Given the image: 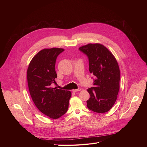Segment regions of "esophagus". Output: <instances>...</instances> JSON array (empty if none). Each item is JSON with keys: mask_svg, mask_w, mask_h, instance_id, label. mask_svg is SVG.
I'll return each instance as SVG.
<instances>
[{"mask_svg": "<svg viewBox=\"0 0 147 147\" xmlns=\"http://www.w3.org/2000/svg\"><path fill=\"white\" fill-rule=\"evenodd\" d=\"M81 90V88H78V89H76V90H73V92H78V91H80Z\"/></svg>", "mask_w": 147, "mask_h": 147, "instance_id": "1", "label": "esophagus"}]
</instances>
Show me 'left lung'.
I'll use <instances>...</instances> for the list:
<instances>
[{
	"label": "left lung",
	"mask_w": 147,
	"mask_h": 147,
	"mask_svg": "<svg viewBox=\"0 0 147 147\" xmlns=\"http://www.w3.org/2000/svg\"><path fill=\"white\" fill-rule=\"evenodd\" d=\"M79 50L89 60V70L94 76V87L87 90L90 95L87 108L95 112H108L114 105L120 88V72L113 54L100 44H88Z\"/></svg>",
	"instance_id": "obj_1"
}]
</instances>
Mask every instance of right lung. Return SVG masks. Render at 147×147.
<instances>
[{"mask_svg":"<svg viewBox=\"0 0 147 147\" xmlns=\"http://www.w3.org/2000/svg\"><path fill=\"white\" fill-rule=\"evenodd\" d=\"M62 48L39 51L30 61L27 72L29 91L38 110L51 119H57L66 113L71 96L70 91L52 88L57 74L55 63Z\"/></svg>","mask_w":147,"mask_h":147,"instance_id":"add662e5","label":"right lung"}]
</instances>
